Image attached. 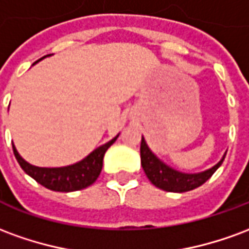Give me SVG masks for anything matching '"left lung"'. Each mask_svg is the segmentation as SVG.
I'll return each instance as SVG.
<instances>
[{
  "mask_svg": "<svg viewBox=\"0 0 249 249\" xmlns=\"http://www.w3.org/2000/svg\"><path fill=\"white\" fill-rule=\"evenodd\" d=\"M140 156H141V165L145 172L146 178H149L155 187L160 188L162 191L167 192H188L192 191L195 188L203 185L208 180L216 169L223 164L224 157L220 160L216 165L209 168L207 171L200 173H184L178 172L173 168L168 167L165 162H162L159 157L149 149V146L146 145L145 139H141L140 145Z\"/></svg>",
  "mask_w": 249,
  "mask_h": 249,
  "instance_id": "8db88e82",
  "label": "left lung"
}]
</instances>
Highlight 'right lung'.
Wrapping results in <instances>:
<instances>
[{
	"label": "right lung",
	"mask_w": 249,
	"mask_h": 249,
	"mask_svg": "<svg viewBox=\"0 0 249 249\" xmlns=\"http://www.w3.org/2000/svg\"><path fill=\"white\" fill-rule=\"evenodd\" d=\"M48 56H51V54H48ZM48 56H44L42 58ZM42 58L37 60L35 64L41 61ZM117 137H119V135L110 141H108L107 144L98 146L97 149H94L92 153H89L85 159H82L81 161L68 165V167H36V165H32L28 161H25L24 159L19 156L14 144L13 152L14 156L17 159L21 168L25 171V173H28L30 178H35L37 183L44 185L51 191H56V192H73V191H80V189L89 187L97 180L100 172L103 169L104 155L108 151L109 146L117 140Z\"/></svg>",
	"instance_id": "1"
}]
</instances>
